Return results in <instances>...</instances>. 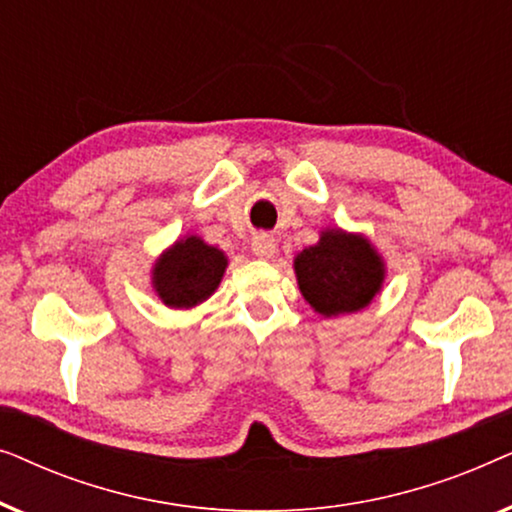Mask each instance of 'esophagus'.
Segmentation results:
<instances>
[{
    "label": "esophagus",
    "mask_w": 512,
    "mask_h": 512,
    "mask_svg": "<svg viewBox=\"0 0 512 512\" xmlns=\"http://www.w3.org/2000/svg\"><path fill=\"white\" fill-rule=\"evenodd\" d=\"M251 251H254L258 258H272V256H275V251H277L275 237H270L265 233L256 235L254 240H251Z\"/></svg>",
    "instance_id": "obj_1"
}]
</instances>
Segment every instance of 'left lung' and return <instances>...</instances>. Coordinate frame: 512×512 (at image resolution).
Instances as JSON below:
<instances>
[{
	"label": "left lung",
	"mask_w": 512,
	"mask_h": 512,
	"mask_svg": "<svg viewBox=\"0 0 512 512\" xmlns=\"http://www.w3.org/2000/svg\"><path fill=\"white\" fill-rule=\"evenodd\" d=\"M300 293L321 317L352 314L373 303L384 282V261L368 237L321 230L314 247L293 261Z\"/></svg>",
	"instance_id": "obj_1"
}]
</instances>
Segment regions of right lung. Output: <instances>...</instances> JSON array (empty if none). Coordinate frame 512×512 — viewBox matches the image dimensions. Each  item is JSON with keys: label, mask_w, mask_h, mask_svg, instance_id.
I'll return each instance as SVG.
<instances>
[{"label": "right lung", "mask_w": 512, "mask_h": 512, "mask_svg": "<svg viewBox=\"0 0 512 512\" xmlns=\"http://www.w3.org/2000/svg\"><path fill=\"white\" fill-rule=\"evenodd\" d=\"M228 258L198 235H186L163 251L153 265L151 279L158 298L174 310L200 305L219 289Z\"/></svg>", "instance_id": "right-lung-1"}]
</instances>
